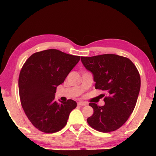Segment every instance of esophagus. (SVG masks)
<instances>
[{
    "label": "esophagus",
    "mask_w": 156,
    "mask_h": 156,
    "mask_svg": "<svg viewBox=\"0 0 156 156\" xmlns=\"http://www.w3.org/2000/svg\"><path fill=\"white\" fill-rule=\"evenodd\" d=\"M87 103H84V102H79L78 103V105H80V106H84V105H87Z\"/></svg>",
    "instance_id": "obj_1"
}]
</instances>
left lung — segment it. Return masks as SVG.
Wrapping results in <instances>:
<instances>
[{
    "label": "left lung",
    "mask_w": 156,
    "mask_h": 156,
    "mask_svg": "<svg viewBox=\"0 0 156 156\" xmlns=\"http://www.w3.org/2000/svg\"><path fill=\"white\" fill-rule=\"evenodd\" d=\"M81 62L93 74L95 89L108 94L103 106L89 103L94 113L87 122L98 131H114L128 120L136 104L141 87L139 71L129 58L115 54L81 56Z\"/></svg>",
    "instance_id": "8db88e82"
}]
</instances>
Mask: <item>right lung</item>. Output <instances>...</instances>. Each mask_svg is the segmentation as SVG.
<instances>
[{"instance_id":"1","label":"right lung","mask_w":156,"mask_h":156,"mask_svg":"<svg viewBox=\"0 0 156 156\" xmlns=\"http://www.w3.org/2000/svg\"><path fill=\"white\" fill-rule=\"evenodd\" d=\"M80 58L49 49L34 53L23 64L18 80L21 105L32 125L40 131H59L76 108L73 100L57 103L55 93Z\"/></svg>"}]
</instances>
